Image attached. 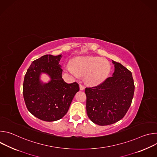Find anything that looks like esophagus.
Returning a JSON list of instances; mask_svg holds the SVG:
<instances>
[{"instance_id":"obj_1","label":"esophagus","mask_w":157,"mask_h":157,"mask_svg":"<svg viewBox=\"0 0 157 157\" xmlns=\"http://www.w3.org/2000/svg\"><path fill=\"white\" fill-rule=\"evenodd\" d=\"M79 89H80L81 91H82V90H84V86L80 84H79Z\"/></svg>"}]
</instances>
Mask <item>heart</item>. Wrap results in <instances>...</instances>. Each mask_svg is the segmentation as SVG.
Instances as JSON below:
<instances>
[{
	"label": "heart",
	"mask_w": 157,
	"mask_h": 157,
	"mask_svg": "<svg viewBox=\"0 0 157 157\" xmlns=\"http://www.w3.org/2000/svg\"><path fill=\"white\" fill-rule=\"evenodd\" d=\"M66 70L76 78L84 76L85 82L90 86L102 83L108 76L110 64L104 58L93 56H79L73 59Z\"/></svg>",
	"instance_id": "heart-1"
}]
</instances>
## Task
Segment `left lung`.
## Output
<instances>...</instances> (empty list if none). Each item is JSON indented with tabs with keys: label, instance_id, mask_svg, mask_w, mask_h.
<instances>
[{
	"label": "left lung",
	"instance_id": "8db88e82",
	"mask_svg": "<svg viewBox=\"0 0 157 157\" xmlns=\"http://www.w3.org/2000/svg\"><path fill=\"white\" fill-rule=\"evenodd\" d=\"M114 72L101 84L86 87V112L90 120L99 125L114 124L128 111L133 97L134 82L132 73L113 60Z\"/></svg>",
	"mask_w": 157,
	"mask_h": 157
}]
</instances>
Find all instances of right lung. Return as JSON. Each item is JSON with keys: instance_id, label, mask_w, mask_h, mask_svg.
Wrapping results in <instances>:
<instances>
[{"instance_id": "obj_1", "label": "right lung", "mask_w": 157, "mask_h": 157, "mask_svg": "<svg viewBox=\"0 0 157 157\" xmlns=\"http://www.w3.org/2000/svg\"><path fill=\"white\" fill-rule=\"evenodd\" d=\"M61 57V55H44L32 62L25 75L23 94L27 108L44 121H55L64 117L79 91L76 82L68 84L62 78L63 70L59 64ZM42 72L51 77L48 83L40 81Z\"/></svg>"}]
</instances>
